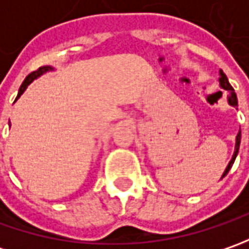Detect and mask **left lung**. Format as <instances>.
Instances as JSON below:
<instances>
[{
    "instance_id": "left-lung-1",
    "label": "left lung",
    "mask_w": 249,
    "mask_h": 249,
    "mask_svg": "<svg viewBox=\"0 0 249 249\" xmlns=\"http://www.w3.org/2000/svg\"><path fill=\"white\" fill-rule=\"evenodd\" d=\"M219 83H220V87H222V89H225V90L229 91V95H227V101H229V104H230L231 107H237V105H238V102H237V95H235L234 89L230 86V83H229V80H227V76L223 73V71H220ZM240 141H241V130L238 131V134H237V137H235V148H234V154H233V158H231V160L229 162V165H227V167H226V170L223 172L222 178L229 173V170L231 169L233 163H234L235 157H237V154H238V148H240Z\"/></svg>"
}]
</instances>
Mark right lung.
<instances>
[{
	"instance_id": "1",
	"label": "right lung",
	"mask_w": 249,
	"mask_h": 249,
	"mask_svg": "<svg viewBox=\"0 0 249 249\" xmlns=\"http://www.w3.org/2000/svg\"><path fill=\"white\" fill-rule=\"evenodd\" d=\"M50 71H53V68H51V66H41V68H38L37 71H34V72H32L26 79H24V82L22 83V86H20V89H19V92H18V97L16 98H19L22 94L24 92V90L27 89V86L30 84V83L33 82L34 79H37V77H40L41 74H44L45 72H50Z\"/></svg>"
}]
</instances>
